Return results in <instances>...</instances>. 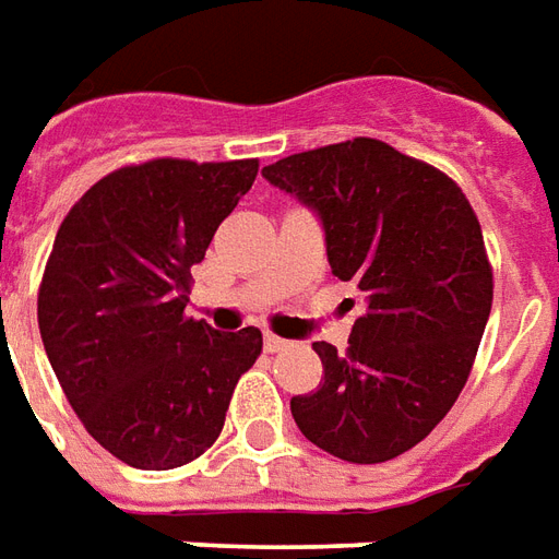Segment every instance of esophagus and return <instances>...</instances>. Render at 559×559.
<instances>
[{"mask_svg": "<svg viewBox=\"0 0 559 559\" xmlns=\"http://www.w3.org/2000/svg\"><path fill=\"white\" fill-rule=\"evenodd\" d=\"M263 346H266V353H278V349H284V346H287V341H284V337H278V334L269 332L266 337H263Z\"/></svg>", "mask_w": 559, "mask_h": 559, "instance_id": "34e87169", "label": "esophagus"}]
</instances>
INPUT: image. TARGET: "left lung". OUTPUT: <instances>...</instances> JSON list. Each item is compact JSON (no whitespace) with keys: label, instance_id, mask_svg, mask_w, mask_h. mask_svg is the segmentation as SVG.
<instances>
[{"label":"left lung","instance_id":"1","mask_svg":"<svg viewBox=\"0 0 559 559\" xmlns=\"http://www.w3.org/2000/svg\"><path fill=\"white\" fill-rule=\"evenodd\" d=\"M263 177L320 216L329 266L364 293L349 349L313 343L322 382L290 400L296 427L355 465L406 453L453 408L489 322L477 213L444 171L379 139L293 153Z\"/></svg>","mask_w":559,"mask_h":559}]
</instances>
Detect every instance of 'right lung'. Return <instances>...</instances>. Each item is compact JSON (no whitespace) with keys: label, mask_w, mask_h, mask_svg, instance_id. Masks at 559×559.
<instances>
[{"label":"right lung","mask_w":559,"mask_h":559,"mask_svg":"<svg viewBox=\"0 0 559 559\" xmlns=\"http://www.w3.org/2000/svg\"><path fill=\"white\" fill-rule=\"evenodd\" d=\"M258 177V159L123 165L70 206L37 290V325L73 412L111 456L180 468L213 448L263 334L183 317L192 266Z\"/></svg>","instance_id":"right-lung-1"}]
</instances>
